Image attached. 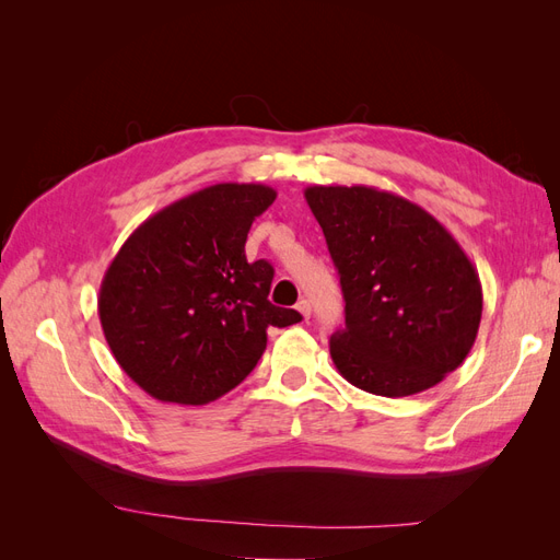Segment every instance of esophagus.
<instances>
[{
    "mask_svg": "<svg viewBox=\"0 0 560 560\" xmlns=\"http://www.w3.org/2000/svg\"><path fill=\"white\" fill-rule=\"evenodd\" d=\"M296 311L303 315V319H308L311 317V301L308 299H299V303H296Z\"/></svg>",
    "mask_w": 560,
    "mask_h": 560,
    "instance_id": "1",
    "label": "esophagus"
}]
</instances>
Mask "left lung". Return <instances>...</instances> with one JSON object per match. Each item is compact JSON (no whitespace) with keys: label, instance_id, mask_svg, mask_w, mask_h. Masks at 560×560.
Returning <instances> with one entry per match:
<instances>
[{"label":"left lung","instance_id":"obj_1","mask_svg":"<svg viewBox=\"0 0 560 560\" xmlns=\"http://www.w3.org/2000/svg\"><path fill=\"white\" fill-rule=\"evenodd\" d=\"M346 299L331 360L348 383L381 397L422 393L465 362L477 341L479 273L453 235L401 196L374 186H308Z\"/></svg>","mask_w":560,"mask_h":560}]
</instances>
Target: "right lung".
I'll use <instances>...</instances> for the list:
<instances>
[{"label":"right lung","instance_id":"right-lung-1","mask_svg":"<svg viewBox=\"0 0 560 560\" xmlns=\"http://www.w3.org/2000/svg\"><path fill=\"white\" fill-rule=\"evenodd\" d=\"M273 200L264 184H214L149 217L118 249L100 284V325L147 395L214 401L257 366L268 327L301 322L268 301L273 266L245 257L249 226Z\"/></svg>","mask_w":560,"mask_h":560}]
</instances>
